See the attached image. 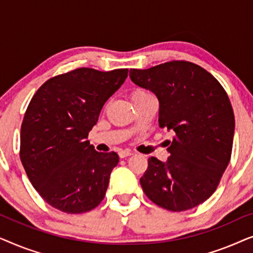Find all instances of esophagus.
<instances>
[{
    "label": "esophagus",
    "instance_id": "1",
    "mask_svg": "<svg viewBox=\"0 0 253 253\" xmlns=\"http://www.w3.org/2000/svg\"><path fill=\"white\" fill-rule=\"evenodd\" d=\"M131 154H132V153H131L130 151H121L120 153H119V155H120V158H121V159L126 158V157H130Z\"/></svg>",
    "mask_w": 253,
    "mask_h": 253
}]
</instances>
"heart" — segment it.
Masks as SVG:
<instances>
[{"label":"heart","mask_w":253,"mask_h":253,"mask_svg":"<svg viewBox=\"0 0 253 253\" xmlns=\"http://www.w3.org/2000/svg\"><path fill=\"white\" fill-rule=\"evenodd\" d=\"M148 94V92L145 91V89H136V91L132 92V94H131V99H136V98H140V96H144Z\"/></svg>","instance_id":"heart-1"}]
</instances>
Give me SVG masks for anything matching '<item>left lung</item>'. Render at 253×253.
Returning <instances> with one entry per match:
<instances>
[{
    "label": "left lung",
    "instance_id": "left-lung-1",
    "mask_svg": "<svg viewBox=\"0 0 253 253\" xmlns=\"http://www.w3.org/2000/svg\"><path fill=\"white\" fill-rule=\"evenodd\" d=\"M130 78L157 95L159 126L175 134L167 161L148 159L143 191L172 212L200 205L215 191L230 161L235 117L227 92L209 71L188 61L131 69Z\"/></svg>",
    "mask_w": 253,
    "mask_h": 253
}]
</instances>
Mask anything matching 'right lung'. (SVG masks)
<instances>
[{"mask_svg": "<svg viewBox=\"0 0 253 253\" xmlns=\"http://www.w3.org/2000/svg\"><path fill=\"white\" fill-rule=\"evenodd\" d=\"M127 71L75 69L48 79L31 99L19 157L34 189L62 212H88L105 198L119 155L96 152L86 138Z\"/></svg>", "mask_w": 253, "mask_h": 253, "instance_id": "right-lung-1", "label": "right lung"}]
</instances>
